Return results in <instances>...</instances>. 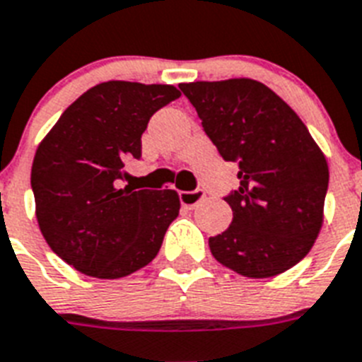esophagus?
<instances>
[{"instance_id": "esophagus-1", "label": "esophagus", "mask_w": 362, "mask_h": 362, "mask_svg": "<svg viewBox=\"0 0 362 362\" xmlns=\"http://www.w3.org/2000/svg\"><path fill=\"white\" fill-rule=\"evenodd\" d=\"M204 200V191L195 189V191H180V202L184 208L193 209Z\"/></svg>"}]
</instances>
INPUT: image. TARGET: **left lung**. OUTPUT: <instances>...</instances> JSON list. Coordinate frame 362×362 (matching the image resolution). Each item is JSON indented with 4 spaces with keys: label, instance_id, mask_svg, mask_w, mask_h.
<instances>
[{
    "label": "left lung",
    "instance_id": "obj_1",
    "mask_svg": "<svg viewBox=\"0 0 362 362\" xmlns=\"http://www.w3.org/2000/svg\"><path fill=\"white\" fill-rule=\"evenodd\" d=\"M208 138L238 162L239 187L226 197L232 224L209 238L221 265L272 278L308 256L324 223L329 169L296 112L254 78L184 83Z\"/></svg>",
    "mask_w": 362,
    "mask_h": 362
}]
</instances>
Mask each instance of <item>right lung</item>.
Segmentation results:
<instances>
[{
	"mask_svg": "<svg viewBox=\"0 0 362 362\" xmlns=\"http://www.w3.org/2000/svg\"><path fill=\"white\" fill-rule=\"evenodd\" d=\"M171 84L108 81L64 110L36 148L31 169L36 221L51 250L86 276L117 279L156 257L178 217L175 189L121 186L127 160L141 158V134Z\"/></svg>",
	"mask_w": 362,
	"mask_h": 362,
	"instance_id": "obj_1",
	"label": "right lung"
}]
</instances>
